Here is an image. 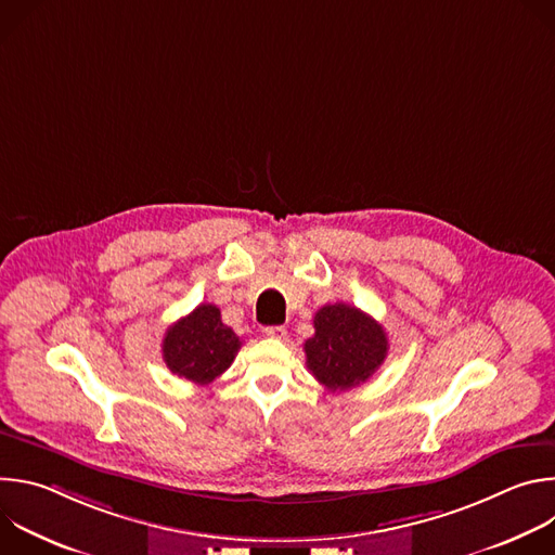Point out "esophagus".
<instances>
[{"instance_id": "1", "label": "esophagus", "mask_w": 555, "mask_h": 555, "mask_svg": "<svg viewBox=\"0 0 555 555\" xmlns=\"http://www.w3.org/2000/svg\"><path fill=\"white\" fill-rule=\"evenodd\" d=\"M263 334L268 338H276V340H285L287 338V330L283 325H274V327H266Z\"/></svg>"}]
</instances>
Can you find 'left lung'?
<instances>
[{"instance_id":"1","label":"left lung","mask_w":555,"mask_h":555,"mask_svg":"<svg viewBox=\"0 0 555 555\" xmlns=\"http://www.w3.org/2000/svg\"><path fill=\"white\" fill-rule=\"evenodd\" d=\"M313 330L315 334L302 345L307 369L332 392L366 382L388 353L384 327L347 302L315 311Z\"/></svg>"}]
</instances>
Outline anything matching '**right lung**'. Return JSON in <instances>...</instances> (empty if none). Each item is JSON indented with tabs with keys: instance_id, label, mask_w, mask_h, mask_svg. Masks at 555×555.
<instances>
[{
	"instance_id": "obj_1",
	"label": "right lung",
	"mask_w": 555,
	"mask_h": 555,
	"mask_svg": "<svg viewBox=\"0 0 555 555\" xmlns=\"http://www.w3.org/2000/svg\"><path fill=\"white\" fill-rule=\"evenodd\" d=\"M240 347V336L221 323L219 307L202 302L167 330L163 358L171 373L208 386L232 364Z\"/></svg>"
}]
</instances>
